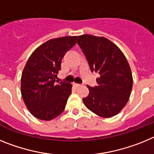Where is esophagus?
<instances>
[{"label":"esophagus","instance_id":"esophagus-1","mask_svg":"<svg viewBox=\"0 0 154 154\" xmlns=\"http://www.w3.org/2000/svg\"><path fill=\"white\" fill-rule=\"evenodd\" d=\"M73 85H74L75 87H76V88H78V87L82 86L81 84H77V83H74V84H73Z\"/></svg>","mask_w":154,"mask_h":154}]
</instances>
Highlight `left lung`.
Listing matches in <instances>:
<instances>
[{"mask_svg": "<svg viewBox=\"0 0 154 154\" xmlns=\"http://www.w3.org/2000/svg\"><path fill=\"white\" fill-rule=\"evenodd\" d=\"M91 72H98L97 85L89 89L83 98L85 106L104 118L119 113L127 103L133 87L130 65L123 53L111 41L104 37L83 35L77 37Z\"/></svg>", "mask_w": 154, "mask_h": 154, "instance_id": "8db88e82", "label": "left lung"}]
</instances>
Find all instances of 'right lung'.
I'll return each mask as SVG.
<instances>
[{"mask_svg": "<svg viewBox=\"0 0 154 154\" xmlns=\"http://www.w3.org/2000/svg\"><path fill=\"white\" fill-rule=\"evenodd\" d=\"M77 36L51 39L39 46L23 70L21 91L27 108L35 117L51 120L65 109L72 85L57 82L65 54L76 43Z\"/></svg>", "mask_w": 154, "mask_h": 154, "instance_id": "right-lung-1", "label": "right lung"}]
</instances>
